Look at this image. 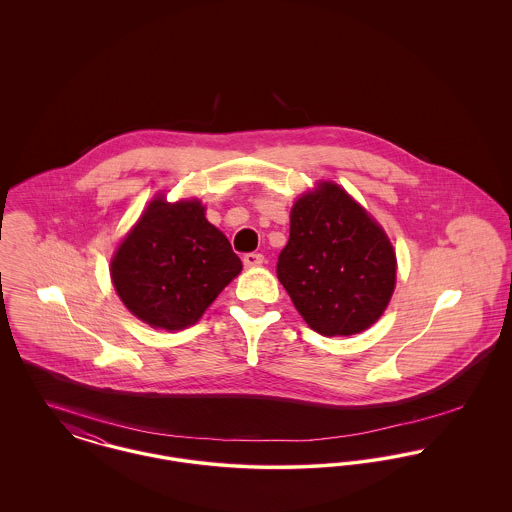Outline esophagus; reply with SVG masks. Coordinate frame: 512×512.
Masks as SVG:
<instances>
[{
    "mask_svg": "<svg viewBox=\"0 0 512 512\" xmlns=\"http://www.w3.org/2000/svg\"><path fill=\"white\" fill-rule=\"evenodd\" d=\"M265 263V257L261 253H247L244 255V265L247 268L261 267Z\"/></svg>",
    "mask_w": 512,
    "mask_h": 512,
    "instance_id": "esophagus-1",
    "label": "esophagus"
}]
</instances>
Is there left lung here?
<instances>
[{
  "label": "left lung",
  "mask_w": 512,
  "mask_h": 512,
  "mask_svg": "<svg viewBox=\"0 0 512 512\" xmlns=\"http://www.w3.org/2000/svg\"><path fill=\"white\" fill-rule=\"evenodd\" d=\"M278 280L318 334L368 330L390 305L397 257L382 224L332 180H318L290 211Z\"/></svg>",
  "instance_id": "left-lung-1"
}]
</instances>
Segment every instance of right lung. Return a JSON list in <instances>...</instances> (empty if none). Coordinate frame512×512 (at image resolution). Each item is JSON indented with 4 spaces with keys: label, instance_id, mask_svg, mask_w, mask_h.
<instances>
[{
    "label": "right lung",
    "instance_id": "1",
    "mask_svg": "<svg viewBox=\"0 0 512 512\" xmlns=\"http://www.w3.org/2000/svg\"><path fill=\"white\" fill-rule=\"evenodd\" d=\"M197 197L157 194L111 257V282L122 305L155 330L194 326L242 272L228 238L205 217Z\"/></svg>",
    "mask_w": 512,
    "mask_h": 512
}]
</instances>
